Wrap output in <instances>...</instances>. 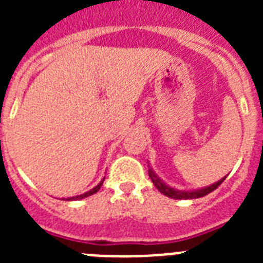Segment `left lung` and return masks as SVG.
Returning a JSON list of instances; mask_svg holds the SVG:
<instances>
[{
    "mask_svg": "<svg viewBox=\"0 0 263 263\" xmlns=\"http://www.w3.org/2000/svg\"><path fill=\"white\" fill-rule=\"evenodd\" d=\"M148 176H150L152 182L154 183V185L158 188V191H159L160 194H163L164 196L171 197V199H178V200H182V199H199V197L205 196V195L215 191L216 188L221 184L225 180V178H227V176H224V178L220 179L218 182L213 183V184L211 185H206V187L204 188H199V190H188V191H185V190H176V188L167 185L166 183L153 171L152 167L148 168Z\"/></svg>",
    "mask_w": 263,
    "mask_h": 263,
    "instance_id": "left-lung-1",
    "label": "left lung"
}]
</instances>
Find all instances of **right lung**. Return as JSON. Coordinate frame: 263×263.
<instances>
[{"label":"right lung","instance_id":"right-lung-1","mask_svg":"<svg viewBox=\"0 0 263 263\" xmlns=\"http://www.w3.org/2000/svg\"><path fill=\"white\" fill-rule=\"evenodd\" d=\"M104 179H105V178H103V180H101V182H100L99 184L96 185V187H95V188H92V190H90V191L85 192V194H83V195H79V196H73V197H67L66 200H80V199H84V197H88V196H90V195L96 194V192L99 191L100 188H101V185H103Z\"/></svg>","mask_w":263,"mask_h":263}]
</instances>
